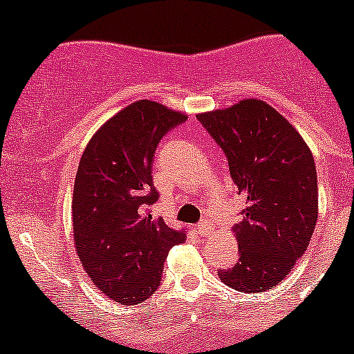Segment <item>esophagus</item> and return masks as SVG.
I'll list each match as a JSON object with an SVG mask.
<instances>
[{"mask_svg":"<svg viewBox=\"0 0 354 354\" xmlns=\"http://www.w3.org/2000/svg\"><path fill=\"white\" fill-rule=\"evenodd\" d=\"M198 231L203 234V236H206V234L211 233V225H209V219H201L200 223H198Z\"/></svg>","mask_w":354,"mask_h":354,"instance_id":"1","label":"esophagus"}]
</instances>
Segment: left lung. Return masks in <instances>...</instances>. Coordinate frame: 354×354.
Wrapping results in <instances>:
<instances>
[{
	"label": "left lung",
	"mask_w": 354,
	"mask_h": 354,
	"mask_svg": "<svg viewBox=\"0 0 354 354\" xmlns=\"http://www.w3.org/2000/svg\"><path fill=\"white\" fill-rule=\"evenodd\" d=\"M226 154L238 193L246 198L233 226L238 259L218 270L241 293L273 290L308 250L318 219V178L298 131L261 100L198 115Z\"/></svg>",
	"instance_id": "8db88e82"
}]
</instances>
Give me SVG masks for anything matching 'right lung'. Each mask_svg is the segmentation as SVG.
I'll return each mask as SVG.
<instances>
[{
  "instance_id": "right-lung-1",
  "label": "right lung",
  "mask_w": 354,
  "mask_h": 354,
  "mask_svg": "<svg viewBox=\"0 0 354 354\" xmlns=\"http://www.w3.org/2000/svg\"><path fill=\"white\" fill-rule=\"evenodd\" d=\"M186 116L141 100L108 120L80 160L73 193L76 253L98 290L121 304L160 288L165 259L186 239L149 208L160 200L151 165L163 136Z\"/></svg>"
}]
</instances>
